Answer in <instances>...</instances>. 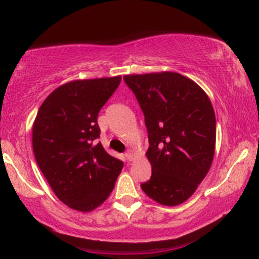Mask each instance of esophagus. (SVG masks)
Masks as SVG:
<instances>
[{"label":"esophagus","mask_w":259,"mask_h":259,"mask_svg":"<svg viewBox=\"0 0 259 259\" xmlns=\"http://www.w3.org/2000/svg\"><path fill=\"white\" fill-rule=\"evenodd\" d=\"M134 155H136V153H134V151H132V150H127V152L125 153L126 159H127V160H130V161L133 160Z\"/></svg>","instance_id":"obj_1"}]
</instances>
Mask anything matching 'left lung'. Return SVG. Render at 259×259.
Masks as SVG:
<instances>
[{
  "label": "left lung",
  "mask_w": 259,
  "mask_h": 259,
  "mask_svg": "<svg viewBox=\"0 0 259 259\" xmlns=\"http://www.w3.org/2000/svg\"><path fill=\"white\" fill-rule=\"evenodd\" d=\"M145 115L152 166L141 189L166 206L184 203L211 167L215 147V116L210 99L179 73L125 75Z\"/></svg>",
  "instance_id": "obj_1"
}]
</instances>
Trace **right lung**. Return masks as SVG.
Returning <instances> with one entry per match:
<instances>
[{"label": "right lung", "mask_w": 259, "mask_h": 259, "mask_svg": "<svg viewBox=\"0 0 259 259\" xmlns=\"http://www.w3.org/2000/svg\"><path fill=\"white\" fill-rule=\"evenodd\" d=\"M121 76L75 80L42 102L33 125L35 159L56 197L70 208L90 212L114 189L123 162L101 143L98 114Z\"/></svg>", "instance_id": "right-lung-1"}]
</instances>
